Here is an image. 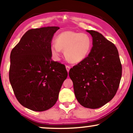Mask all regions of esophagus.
I'll list each match as a JSON object with an SVG mask.
<instances>
[{
	"label": "esophagus",
	"mask_w": 133,
	"mask_h": 133,
	"mask_svg": "<svg viewBox=\"0 0 133 133\" xmlns=\"http://www.w3.org/2000/svg\"><path fill=\"white\" fill-rule=\"evenodd\" d=\"M66 71L68 72H69V71L70 70V66H68V65H66Z\"/></svg>",
	"instance_id": "esophagus-1"
}]
</instances>
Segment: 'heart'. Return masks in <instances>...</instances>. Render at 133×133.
I'll return each mask as SVG.
<instances>
[{
  "label": "heart",
  "mask_w": 133,
  "mask_h": 133,
  "mask_svg": "<svg viewBox=\"0 0 133 133\" xmlns=\"http://www.w3.org/2000/svg\"><path fill=\"white\" fill-rule=\"evenodd\" d=\"M56 43L50 45V51L54 59L59 60L61 50H64L66 59L71 63H79L88 56L92 47V41L88 34L65 31L56 37Z\"/></svg>",
  "instance_id": "obj_1"
}]
</instances>
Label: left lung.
<instances>
[{"instance_id":"left-lung-1","label":"left lung","mask_w":133,"mask_h":133,"mask_svg":"<svg viewBox=\"0 0 133 133\" xmlns=\"http://www.w3.org/2000/svg\"><path fill=\"white\" fill-rule=\"evenodd\" d=\"M92 37L88 56L71 68L77 101L85 108L96 109L114 97L122 77V64L116 46L102 34L87 30Z\"/></svg>"}]
</instances>
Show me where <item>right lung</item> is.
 <instances>
[{"instance_id":"obj_1","label":"right lung","mask_w":133,"mask_h":133,"mask_svg":"<svg viewBox=\"0 0 133 133\" xmlns=\"http://www.w3.org/2000/svg\"><path fill=\"white\" fill-rule=\"evenodd\" d=\"M57 26L31 29L10 54L9 79L23 107L43 111L53 107L68 72L63 64L51 59L50 45Z\"/></svg>"}]
</instances>
